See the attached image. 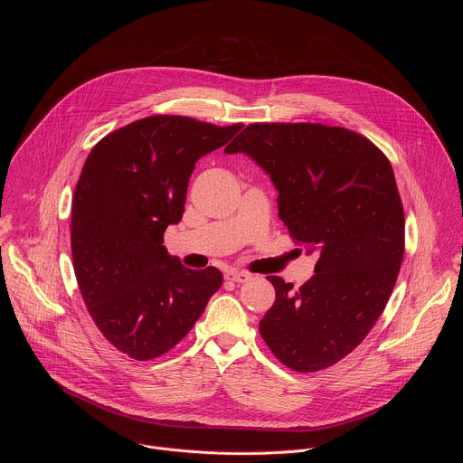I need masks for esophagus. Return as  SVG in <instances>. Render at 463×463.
Here are the masks:
<instances>
[{"mask_svg":"<svg viewBox=\"0 0 463 463\" xmlns=\"http://www.w3.org/2000/svg\"><path fill=\"white\" fill-rule=\"evenodd\" d=\"M225 279L231 282H236V284H243V282H249L252 279V275L247 271H229L225 275Z\"/></svg>","mask_w":463,"mask_h":463,"instance_id":"34e87169","label":"esophagus"}]
</instances>
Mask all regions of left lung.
Wrapping results in <instances>:
<instances>
[{"instance_id":"left-lung-1","label":"left lung","mask_w":463,"mask_h":463,"mask_svg":"<svg viewBox=\"0 0 463 463\" xmlns=\"http://www.w3.org/2000/svg\"><path fill=\"white\" fill-rule=\"evenodd\" d=\"M225 152L271 175L289 236L318 254L298 289L268 277L277 298L261 339L295 372L339 363L381 317L403 261L405 213L388 157L357 131L315 122H254Z\"/></svg>"}]
</instances>
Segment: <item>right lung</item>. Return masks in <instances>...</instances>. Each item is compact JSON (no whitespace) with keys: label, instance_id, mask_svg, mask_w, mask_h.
I'll return each instance as SVG.
<instances>
[{"label":"right lung","instance_id":"1","mask_svg":"<svg viewBox=\"0 0 463 463\" xmlns=\"http://www.w3.org/2000/svg\"><path fill=\"white\" fill-rule=\"evenodd\" d=\"M240 128L152 115L102 137L84 163L71 211L73 268L100 334L131 359L172 350L223 282L216 268H184L163 234L183 218L195 161Z\"/></svg>","mask_w":463,"mask_h":463}]
</instances>
